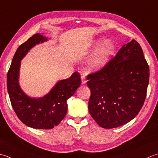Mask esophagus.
<instances>
[{
  "label": "esophagus",
  "instance_id": "esophagus-1",
  "mask_svg": "<svg viewBox=\"0 0 158 158\" xmlns=\"http://www.w3.org/2000/svg\"><path fill=\"white\" fill-rule=\"evenodd\" d=\"M86 82H87V80H86L85 76H82L81 77V83L83 85H84V84H85Z\"/></svg>",
  "mask_w": 158,
  "mask_h": 158
}]
</instances>
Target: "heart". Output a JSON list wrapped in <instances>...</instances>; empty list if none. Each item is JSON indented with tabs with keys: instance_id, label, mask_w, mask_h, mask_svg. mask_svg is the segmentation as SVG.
Listing matches in <instances>:
<instances>
[{
	"instance_id": "obj_1",
	"label": "heart",
	"mask_w": 158,
	"mask_h": 158,
	"mask_svg": "<svg viewBox=\"0 0 158 158\" xmlns=\"http://www.w3.org/2000/svg\"><path fill=\"white\" fill-rule=\"evenodd\" d=\"M92 49H97L91 55L87 62V70L89 73H94L103 69L109 62L115 53V45L110 40L98 39L92 46Z\"/></svg>"
}]
</instances>
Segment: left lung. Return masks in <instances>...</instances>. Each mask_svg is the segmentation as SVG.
Listing matches in <instances>:
<instances>
[{"instance_id":"8db88e82","label":"left lung","mask_w":158,"mask_h":158,"mask_svg":"<svg viewBox=\"0 0 158 158\" xmlns=\"http://www.w3.org/2000/svg\"><path fill=\"white\" fill-rule=\"evenodd\" d=\"M87 79L91 116L101 127L116 128L131 121L140 111L147 95L149 68L141 46L132 40Z\"/></svg>"}]
</instances>
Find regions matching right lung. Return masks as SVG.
Wrapping results in <instances>:
<instances>
[{"label": "right lung", "instance_id": "obj_1", "mask_svg": "<svg viewBox=\"0 0 158 158\" xmlns=\"http://www.w3.org/2000/svg\"><path fill=\"white\" fill-rule=\"evenodd\" d=\"M48 41L43 34L36 33L18 48L7 73V85L12 107L24 125L34 129H49L58 125L68 110L67 100L81 85L75 72L70 77L56 83L48 94L33 98L24 93L19 84L21 60L36 44Z\"/></svg>", "mask_w": 158, "mask_h": 158}]
</instances>
